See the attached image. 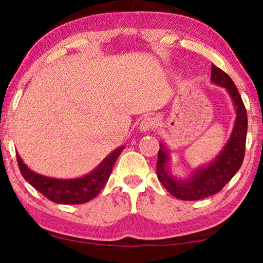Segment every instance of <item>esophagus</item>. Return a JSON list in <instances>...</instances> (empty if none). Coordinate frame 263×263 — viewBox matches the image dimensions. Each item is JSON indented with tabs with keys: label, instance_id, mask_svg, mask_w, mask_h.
<instances>
[{
	"label": "esophagus",
	"instance_id": "34e87169",
	"mask_svg": "<svg viewBox=\"0 0 263 263\" xmlns=\"http://www.w3.org/2000/svg\"><path fill=\"white\" fill-rule=\"evenodd\" d=\"M154 127H156V120L152 117H146L141 121V123L139 125V129L140 132L145 133V132L151 130V129H153Z\"/></svg>",
	"mask_w": 263,
	"mask_h": 263
}]
</instances>
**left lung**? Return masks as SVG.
<instances>
[{"label":"left lung","mask_w":263,"mask_h":263,"mask_svg":"<svg viewBox=\"0 0 263 263\" xmlns=\"http://www.w3.org/2000/svg\"><path fill=\"white\" fill-rule=\"evenodd\" d=\"M211 81L228 91L236 109V120L231 135L220 153L210 164L195 168L188 177H177L171 172L168 165L171 159L170 152L163 142L158 152V179L171 195L181 200H201L220 192L239 170L244 159L248 117L243 100L231 78L214 64H212Z\"/></svg>","instance_id":"1"}]
</instances>
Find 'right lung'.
Masks as SVG:
<instances>
[{
    "label": "right lung",
    "instance_id": "obj_1",
    "mask_svg": "<svg viewBox=\"0 0 263 263\" xmlns=\"http://www.w3.org/2000/svg\"><path fill=\"white\" fill-rule=\"evenodd\" d=\"M124 147L121 146L112 151L89 174L71 179L52 178L35 174L27 167L19 154H16V160L23 177L50 201L61 204H79L88 202L100 193V190L106 184L116 159L120 157Z\"/></svg>",
    "mask_w": 263,
    "mask_h": 263
}]
</instances>
